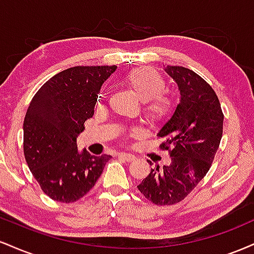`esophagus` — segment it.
Returning a JSON list of instances; mask_svg holds the SVG:
<instances>
[{"label": "esophagus", "instance_id": "esophagus-1", "mask_svg": "<svg viewBox=\"0 0 254 254\" xmlns=\"http://www.w3.org/2000/svg\"><path fill=\"white\" fill-rule=\"evenodd\" d=\"M118 156L121 157V159L125 160V161H133V160L136 159L135 155H132V154H127V153H119Z\"/></svg>", "mask_w": 254, "mask_h": 254}]
</instances>
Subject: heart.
<instances>
[{
  "mask_svg": "<svg viewBox=\"0 0 254 254\" xmlns=\"http://www.w3.org/2000/svg\"><path fill=\"white\" fill-rule=\"evenodd\" d=\"M124 82L142 100V111L151 123L164 122L171 116L174 101L165 94V78L150 66H139L124 75Z\"/></svg>",
  "mask_w": 254,
  "mask_h": 254,
  "instance_id": "1",
  "label": "heart"
}]
</instances>
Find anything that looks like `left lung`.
I'll use <instances>...</instances> for the list:
<instances>
[{"label": "left lung", "instance_id": "1", "mask_svg": "<svg viewBox=\"0 0 254 254\" xmlns=\"http://www.w3.org/2000/svg\"><path fill=\"white\" fill-rule=\"evenodd\" d=\"M165 71L182 95L173 116L157 133L165 138L160 148L170 151L171 164L162 168L156 165L137 186L157 205L182 202L196 188L211 167L223 132V113L210 84L184 66L167 65Z\"/></svg>", "mask_w": 254, "mask_h": 254}]
</instances>
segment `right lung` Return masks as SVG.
Segmentation results:
<instances>
[{"label": "right lung", "instance_id": "obj_1", "mask_svg": "<svg viewBox=\"0 0 254 254\" xmlns=\"http://www.w3.org/2000/svg\"><path fill=\"white\" fill-rule=\"evenodd\" d=\"M116 65L72 66L40 87L24 121V154L51 199L72 203L95 185L111 155L77 150L76 137L94 115L98 94Z\"/></svg>", "mask_w": 254, "mask_h": 254}]
</instances>
